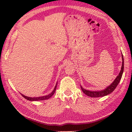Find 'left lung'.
<instances>
[{
  "label": "left lung",
  "instance_id": "obj_1",
  "mask_svg": "<svg viewBox=\"0 0 132 132\" xmlns=\"http://www.w3.org/2000/svg\"><path fill=\"white\" fill-rule=\"evenodd\" d=\"M122 66L121 68V70H120V73L117 75V77L116 78V79L114 80L113 82L109 86L106 87L103 89V90L101 91H89L87 89H86L83 88L82 86H80L81 89H82V91L85 93L86 95L88 96H90L91 97H103L106 96V95H109L112 92L114 89L116 88L117 85H119L120 80L121 79L122 75L123 74V71H124V58H123V55L122 54Z\"/></svg>",
  "mask_w": 132,
  "mask_h": 132
}]
</instances>
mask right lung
Masks as SVG:
<instances>
[{"mask_svg":"<svg viewBox=\"0 0 132 132\" xmlns=\"http://www.w3.org/2000/svg\"><path fill=\"white\" fill-rule=\"evenodd\" d=\"M57 83H56V85L55 86V87L53 89V91L51 92V93L48 94L47 95H45V96H40V97H28V96H25L23 94H21L22 96L24 97L25 99H26L28 100H29V101H40V100H46V99H49L50 97H51L53 94H54V92H55V89L56 88H57Z\"/></svg>","mask_w":132,"mask_h":132,"instance_id":"obj_1","label":"right lung"}]
</instances>
